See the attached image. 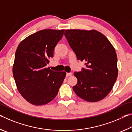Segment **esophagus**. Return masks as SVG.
<instances>
[{
  "label": "esophagus",
  "mask_w": 132,
  "mask_h": 132,
  "mask_svg": "<svg viewBox=\"0 0 132 132\" xmlns=\"http://www.w3.org/2000/svg\"><path fill=\"white\" fill-rule=\"evenodd\" d=\"M66 75H67V77L71 76V75H72V73H71V72H67Z\"/></svg>",
  "instance_id": "obj_1"
}]
</instances>
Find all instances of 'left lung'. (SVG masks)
I'll use <instances>...</instances> for the list:
<instances>
[{"mask_svg": "<svg viewBox=\"0 0 132 132\" xmlns=\"http://www.w3.org/2000/svg\"><path fill=\"white\" fill-rule=\"evenodd\" d=\"M64 35L77 59L86 67L74 74L78 79L73 90L88 102H97L111 92L118 77L117 55L108 38L96 30H67Z\"/></svg>", "mask_w": 132, "mask_h": 132, "instance_id": "8db88e82", "label": "left lung"}]
</instances>
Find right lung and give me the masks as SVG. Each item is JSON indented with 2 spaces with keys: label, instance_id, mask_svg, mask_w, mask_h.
<instances>
[{
  "label": "right lung",
  "instance_id": "add662e5",
  "mask_svg": "<svg viewBox=\"0 0 132 132\" xmlns=\"http://www.w3.org/2000/svg\"><path fill=\"white\" fill-rule=\"evenodd\" d=\"M64 30H43L28 36L17 47L13 74L17 89L27 102L42 105L57 96L66 72L46 67L54 56Z\"/></svg>",
  "mask_w": 132,
  "mask_h": 132
}]
</instances>
